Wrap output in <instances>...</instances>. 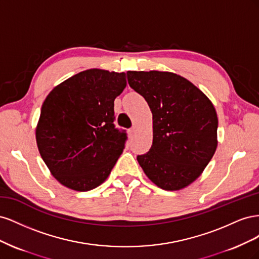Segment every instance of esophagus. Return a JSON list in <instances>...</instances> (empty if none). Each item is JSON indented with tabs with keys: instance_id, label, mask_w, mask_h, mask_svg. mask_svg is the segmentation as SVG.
I'll return each mask as SVG.
<instances>
[{
	"instance_id": "34e87169",
	"label": "esophagus",
	"mask_w": 259,
	"mask_h": 259,
	"mask_svg": "<svg viewBox=\"0 0 259 259\" xmlns=\"http://www.w3.org/2000/svg\"><path fill=\"white\" fill-rule=\"evenodd\" d=\"M130 134L131 135H134L135 134V127L134 126H133L132 128H130Z\"/></svg>"
}]
</instances>
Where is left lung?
<instances>
[{
  "label": "left lung",
  "instance_id": "8db88e82",
  "mask_svg": "<svg viewBox=\"0 0 259 259\" xmlns=\"http://www.w3.org/2000/svg\"><path fill=\"white\" fill-rule=\"evenodd\" d=\"M131 88L152 112L153 142L137 155L148 178L164 190L190 185L217 148L218 119L210 100L197 86L171 72L127 71Z\"/></svg>",
  "mask_w": 259,
  "mask_h": 259
}]
</instances>
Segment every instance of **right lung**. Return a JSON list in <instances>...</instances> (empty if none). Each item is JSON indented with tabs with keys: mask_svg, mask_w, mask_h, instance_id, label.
Segmentation results:
<instances>
[{
	"mask_svg": "<svg viewBox=\"0 0 259 259\" xmlns=\"http://www.w3.org/2000/svg\"><path fill=\"white\" fill-rule=\"evenodd\" d=\"M125 73L91 69L56 86L35 132L43 161L60 184L89 191L103 184L122 154L126 131L115 127L114 99Z\"/></svg>",
	"mask_w": 259,
	"mask_h": 259,
	"instance_id": "obj_1",
	"label": "right lung"
}]
</instances>
